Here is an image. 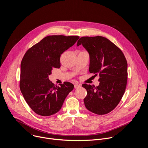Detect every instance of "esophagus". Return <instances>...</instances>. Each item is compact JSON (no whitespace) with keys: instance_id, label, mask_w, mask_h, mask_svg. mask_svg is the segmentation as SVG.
Returning <instances> with one entry per match:
<instances>
[{"instance_id":"esophagus-1","label":"esophagus","mask_w":148,"mask_h":148,"mask_svg":"<svg viewBox=\"0 0 148 148\" xmlns=\"http://www.w3.org/2000/svg\"><path fill=\"white\" fill-rule=\"evenodd\" d=\"M81 87V84H75V85H74V88H75V89L79 88H80Z\"/></svg>"}]
</instances>
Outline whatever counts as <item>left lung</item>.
Wrapping results in <instances>:
<instances>
[{
    "label": "left lung",
    "instance_id": "1",
    "mask_svg": "<svg viewBox=\"0 0 148 148\" xmlns=\"http://www.w3.org/2000/svg\"><path fill=\"white\" fill-rule=\"evenodd\" d=\"M79 45H82L89 53L90 73L96 75L99 74L100 82L96 87L82 84L87 91L84 104L94 114H108L117 106L125 92L127 61L122 51L104 37H82L77 41V46Z\"/></svg>",
    "mask_w": 148,
    "mask_h": 148
}]
</instances>
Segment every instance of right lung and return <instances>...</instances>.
<instances>
[{
  "instance_id": "right-lung-1",
  "label": "right lung",
  "mask_w": 148,
  "mask_h": 148,
  "mask_svg": "<svg viewBox=\"0 0 148 148\" xmlns=\"http://www.w3.org/2000/svg\"><path fill=\"white\" fill-rule=\"evenodd\" d=\"M78 36H49L30 48L21 62L20 88L31 109L41 116L58 112L74 88L69 82L55 86L49 79L53 69L60 67L62 53L73 46Z\"/></svg>"
}]
</instances>
